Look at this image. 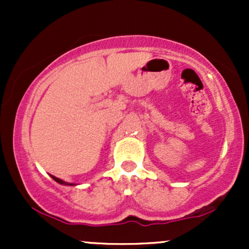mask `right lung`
<instances>
[{"label": "right lung", "instance_id": "obj_1", "mask_svg": "<svg viewBox=\"0 0 249 249\" xmlns=\"http://www.w3.org/2000/svg\"><path fill=\"white\" fill-rule=\"evenodd\" d=\"M50 177L53 180H55L56 182H58V184H61V185H65V186H73V185H76V184H72V182H67V181H64V180H62V179H59V178H56V177L51 176V174H50Z\"/></svg>", "mask_w": 249, "mask_h": 249}]
</instances>
